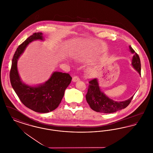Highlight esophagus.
Segmentation results:
<instances>
[{
	"label": "esophagus",
	"mask_w": 153,
	"mask_h": 153,
	"mask_svg": "<svg viewBox=\"0 0 153 153\" xmlns=\"http://www.w3.org/2000/svg\"><path fill=\"white\" fill-rule=\"evenodd\" d=\"M80 80V79L77 77V76H74L72 79V81L73 82H76V81H78Z\"/></svg>",
	"instance_id": "esophagus-1"
}]
</instances>
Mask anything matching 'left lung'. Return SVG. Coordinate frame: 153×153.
I'll return each instance as SVG.
<instances>
[{"label": "left lung", "mask_w": 153, "mask_h": 153, "mask_svg": "<svg viewBox=\"0 0 153 153\" xmlns=\"http://www.w3.org/2000/svg\"><path fill=\"white\" fill-rule=\"evenodd\" d=\"M129 49L131 53L134 54L131 65L140 76L141 65L139 57L130 46H129ZM89 84L87 94L85 96L86 100L90 107L96 112L111 114L124 109L129 105L134 96L124 101L116 102L109 98L101 91L97 79L91 80Z\"/></svg>", "instance_id": "left-lung-1"}]
</instances>
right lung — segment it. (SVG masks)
I'll return each instance as SVG.
<instances>
[{
	"instance_id": "1",
	"label": "right lung",
	"mask_w": 153,
	"mask_h": 153,
	"mask_svg": "<svg viewBox=\"0 0 153 153\" xmlns=\"http://www.w3.org/2000/svg\"><path fill=\"white\" fill-rule=\"evenodd\" d=\"M42 33H35L18 46L12 60L10 79L12 87L22 103L36 112L48 113L58 107L72 77L68 73L54 72L43 84L31 86L24 83L18 73L17 62L27 45L36 40L44 41Z\"/></svg>"
}]
</instances>
